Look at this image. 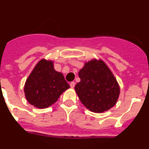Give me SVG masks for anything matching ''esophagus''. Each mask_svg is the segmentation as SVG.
<instances>
[{
  "mask_svg": "<svg viewBox=\"0 0 149 149\" xmlns=\"http://www.w3.org/2000/svg\"><path fill=\"white\" fill-rule=\"evenodd\" d=\"M75 85H76V82H71L70 84V86L71 88H74Z\"/></svg>",
  "mask_w": 149,
  "mask_h": 149,
  "instance_id": "34e87169",
  "label": "esophagus"
}]
</instances>
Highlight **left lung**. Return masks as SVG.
Wrapping results in <instances>:
<instances>
[{"label":"left lung","instance_id":"1","mask_svg":"<svg viewBox=\"0 0 149 149\" xmlns=\"http://www.w3.org/2000/svg\"><path fill=\"white\" fill-rule=\"evenodd\" d=\"M79 77L81 80L75 90L89 111L102 113L115 105L120 95L119 85L103 61L92 60L86 63Z\"/></svg>","mask_w":149,"mask_h":149}]
</instances>
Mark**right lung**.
<instances>
[{
    "label": "right lung",
    "instance_id": "add662e5",
    "mask_svg": "<svg viewBox=\"0 0 149 149\" xmlns=\"http://www.w3.org/2000/svg\"><path fill=\"white\" fill-rule=\"evenodd\" d=\"M70 85L63 75L54 69L53 62L40 61L29 77L24 87L26 98L29 104L38 108H46L55 103Z\"/></svg>",
    "mask_w": 149,
    "mask_h": 149
}]
</instances>
